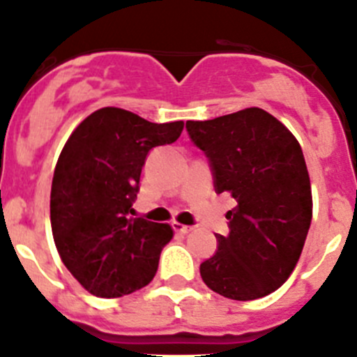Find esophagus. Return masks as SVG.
<instances>
[{"label":"esophagus","instance_id":"34e87169","mask_svg":"<svg viewBox=\"0 0 357 357\" xmlns=\"http://www.w3.org/2000/svg\"><path fill=\"white\" fill-rule=\"evenodd\" d=\"M172 229H174L176 232H181V234H186V232L192 231V227H190V225L179 224V222H174V224H172Z\"/></svg>","mask_w":357,"mask_h":357}]
</instances>
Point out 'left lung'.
I'll return each instance as SVG.
<instances>
[{
  "label": "left lung",
  "mask_w": 357,
  "mask_h": 357,
  "mask_svg": "<svg viewBox=\"0 0 357 357\" xmlns=\"http://www.w3.org/2000/svg\"><path fill=\"white\" fill-rule=\"evenodd\" d=\"M211 162L216 194L238 204L229 234L201 264L204 284L236 301L264 298L294 271L312 222V186L298 139L264 109L186 121Z\"/></svg>",
  "instance_id": "1"
}]
</instances>
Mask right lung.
Here are the masks:
<instances>
[{"mask_svg":"<svg viewBox=\"0 0 357 357\" xmlns=\"http://www.w3.org/2000/svg\"><path fill=\"white\" fill-rule=\"evenodd\" d=\"M183 126L103 107L63 146L51 188L52 236L63 264L93 296L119 298L155 276L174 232L130 213L149 149L178 141Z\"/></svg>","mask_w":357,"mask_h":357,"instance_id":"right-lung-1","label":"right lung"}]
</instances>
